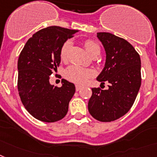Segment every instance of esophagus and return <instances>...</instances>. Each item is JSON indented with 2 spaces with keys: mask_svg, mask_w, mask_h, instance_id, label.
<instances>
[{
  "mask_svg": "<svg viewBox=\"0 0 157 157\" xmlns=\"http://www.w3.org/2000/svg\"><path fill=\"white\" fill-rule=\"evenodd\" d=\"M82 88V86H81V85H76V91H79L80 89Z\"/></svg>",
  "mask_w": 157,
  "mask_h": 157,
  "instance_id": "1",
  "label": "esophagus"
}]
</instances>
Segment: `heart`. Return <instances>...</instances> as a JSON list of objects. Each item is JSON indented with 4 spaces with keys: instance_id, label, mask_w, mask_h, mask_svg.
Segmentation results:
<instances>
[{
    "instance_id": "b5f03b06",
    "label": "heart",
    "mask_w": 157,
    "mask_h": 157,
    "mask_svg": "<svg viewBox=\"0 0 157 157\" xmlns=\"http://www.w3.org/2000/svg\"><path fill=\"white\" fill-rule=\"evenodd\" d=\"M84 45L87 52L92 56H98L101 52L99 45L93 40H89V39L85 40ZM71 46H72V42L69 40H66L61 46L60 51V57L62 60H66L68 58V52L70 49ZM94 72L92 69L83 68V67L74 65V64L68 66L64 71V76L67 80L76 84H79V85L85 84L89 79L94 76Z\"/></svg>"
}]
</instances>
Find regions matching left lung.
<instances>
[{
  "mask_svg": "<svg viewBox=\"0 0 157 157\" xmlns=\"http://www.w3.org/2000/svg\"><path fill=\"white\" fill-rule=\"evenodd\" d=\"M106 52L105 66L97 80L109 89H92L88 105L91 116L101 122H111L125 115L133 105L141 85L140 57L133 46L109 33H97Z\"/></svg>",
  "mask_w": 157,
  "mask_h": 157,
  "instance_id": "8db88e82",
  "label": "left lung"
}]
</instances>
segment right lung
I'll list each match as a JSON object with an SVG mask.
<instances>
[{
  "label": "right lung",
  "instance_id": "1",
  "mask_svg": "<svg viewBox=\"0 0 157 157\" xmlns=\"http://www.w3.org/2000/svg\"><path fill=\"white\" fill-rule=\"evenodd\" d=\"M77 30L49 26L34 33L18 59L17 89L22 104L36 119L56 122L66 116L76 91L74 84L62 79L61 87L50 85L49 76L60 63L61 46Z\"/></svg>",
  "mask_w": 157,
  "mask_h": 157
}]
</instances>
